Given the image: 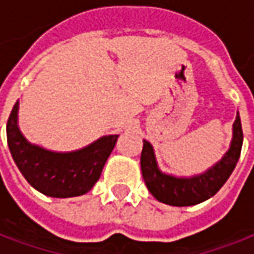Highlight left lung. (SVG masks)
<instances>
[{
  "instance_id": "left-lung-1",
  "label": "left lung",
  "mask_w": 254,
  "mask_h": 254,
  "mask_svg": "<svg viewBox=\"0 0 254 254\" xmlns=\"http://www.w3.org/2000/svg\"><path fill=\"white\" fill-rule=\"evenodd\" d=\"M242 146L243 130L239 111L233 124V138L228 150L205 172L193 176H175L162 172L156 160L153 146L147 140H143L140 166L144 184L159 202L172 207H190L201 204L214 196L226 184L239 162Z\"/></svg>"
}]
</instances>
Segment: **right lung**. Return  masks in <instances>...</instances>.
I'll return each instance as SVG.
<instances>
[{
    "instance_id": "add662e5",
    "label": "right lung",
    "mask_w": 254,
    "mask_h": 254,
    "mask_svg": "<svg viewBox=\"0 0 254 254\" xmlns=\"http://www.w3.org/2000/svg\"><path fill=\"white\" fill-rule=\"evenodd\" d=\"M17 101L7 123L11 156L28 184L53 198L79 196L92 190L111 154L118 134L102 136L94 143L72 152H53L30 143L18 127Z\"/></svg>"
}]
</instances>
